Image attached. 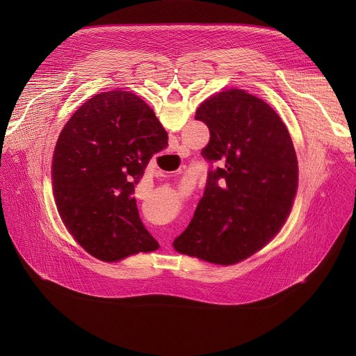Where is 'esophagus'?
<instances>
[{"mask_svg":"<svg viewBox=\"0 0 356 356\" xmlns=\"http://www.w3.org/2000/svg\"><path fill=\"white\" fill-rule=\"evenodd\" d=\"M168 245H169V243H168Z\"/></svg>","mask_w":356,"mask_h":356,"instance_id":"34e87169","label":"esophagus"}]
</instances>
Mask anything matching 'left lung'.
I'll return each instance as SVG.
<instances>
[{
	"label": "left lung",
	"mask_w": 356,
	"mask_h": 356,
	"mask_svg": "<svg viewBox=\"0 0 356 356\" xmlns=\"http://www.w3.org/2000/svg\"><path fill=\"white\" fill-rule=\"evenodd\" d=\"M195 120L210 129L201 155L211 168L194 217L173 246L228 266L252 257L283 227L298 183L296 150L276 111L245 90L210 97Z\"/></svg>",
	"instance_id": "8db88e82"
}]
</instances>
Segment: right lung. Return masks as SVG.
Wrapping results in <instances>:
<instances>
[{
  "label": "right lung",
  "instance_id": "right-lung-1",
  "mask_svg": "<svg viewBox=\"0 0 356 356\" xmlns=\"http://www.w3.org/2000/svg\"><path fill=\"white\" fill-rule=\"evenodd\" d=\"M166 146L154 110L129 91L99 92L70 117L55 147L52 186L63 224L90 255L117 262L159 248L134 193Z\"/></svg>",
  "mask_w": 356,
  "mask_h": 356
}]
</instances>
